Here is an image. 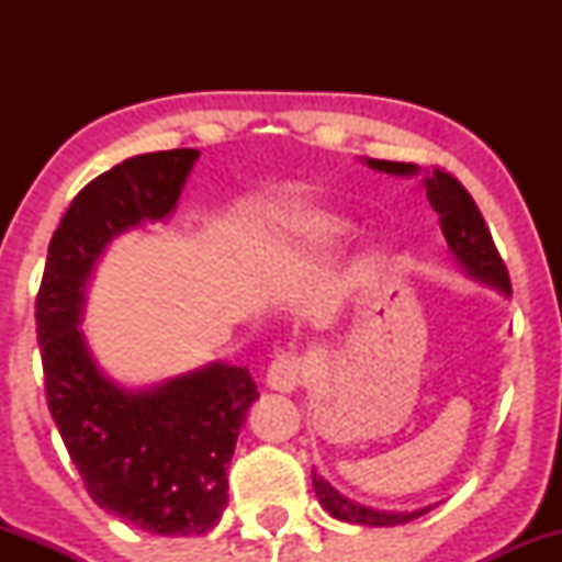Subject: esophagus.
I'll list each match as a JSON object with an SVG mask.
<instances>
[{"label": "esophagus", "instance_id": "34e87169", "mask_svg": "<svg viewBox=\"0 0 562 562\" xmlns=\"http://www.w3.org/2000/svg\"><path fill=\"white\" fill-rule=\"evenodd\" d=\"M303 370H306V364H303V359L299 357V353H280V357L269 364L267 385L272 391L293 393L301 385Z\"/></svg>", "mask_w": 562, "mask_h": 562}]
</instances>
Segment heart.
Returning a JSON list of instances; mask_svg holds the SVG:
<instances>
[{"instance_id": "b5f03b06", "label": "heart", "mask_w": 562, "mask_h": 562, "mask_svg": "<svg viewBox=\"0 0 562 562\" xmlns=\"http://www.w3.org/2000/svg\"><path fill=\"white\" fill-rule=\"evenodd\" d=\"M351 232V222L333 214H303L290 222L293 250L290 256H312L338 245Z\"/></svg>"}]
</instances>
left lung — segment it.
<instances>
[{
  "mask_svg": "<svg viewBox=\"0 0 562 562\" xmlns=\"http://www.w3.org/2000/svg\"><path fill=\"white\" fill-rule=\"evenodd\" d=\"M367 166L375 171L391 173V177H417L420 166L415 164H396V160H375L367 158ZM425 195L428 203L434 205L441 222V232L447 237V245L454 256V261L465 269L470 280L481 282V285L499 290L502 295H509V277L505 269V261L496 254L492 232H488L486 222H483L479 205L470 198V192L457 182L454 177L441 169L425 171L423 177ZM312 483L314 492L319 496V505L333 515V518L344 520V524H357V526H398L409 524V520L420 518L428 513L430 507L412 509V513H391V509H375L359 505V502L348 499L330 486V481H325L317 470H312Z\"/></svg>",
  "mask_w": 562,
  "mask_h": 562,
  "instance_id": "obj_1",
  "label": "left lung"
}]
</instances>
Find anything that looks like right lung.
Instances as JSON below:
<instances>
[{
	"label": "right lung",
	"instance_id": "obj_1",
	"mask_svg": "<svg viewBox=\"0 0 562 562\" xmlns=\"http://www.w3.org/2000/svg\"><path fill=\"white\" fill-rule=\"evenodd\" d=\"M198 150L145 153L92 179L49 243L36 295L44 391L92 499L160 537L211 531L227 507V468L250 404L245 367L211 362L126 389L94 362L81 330L94 263L119 235L177 209Z\"/></svg>",
	"mask_w": 562,
	"mask_h": 562
}]
</instances>
